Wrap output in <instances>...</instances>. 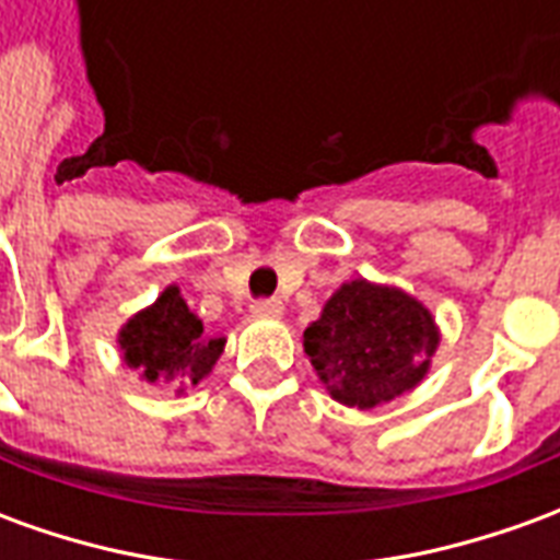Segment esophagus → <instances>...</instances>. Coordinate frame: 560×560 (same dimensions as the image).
Masks as SVG:
<instances>
[{"mask_svg": "<svg viewBox=\"0 0 560 560\" xmlns=\"http://www.w3.org/2000/svg\"><path fill=\"white\" fill-rule=\"evenodd\" d=\"M252 315L255 317H281L284 315V305L279 303V300H257L255 305H252Z\"/></svg>", "mask_w": 560, "mask_h": 560, "instance_id": "obj_1", "label": "esophagus"}]
</instances>
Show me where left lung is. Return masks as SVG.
Masks as SVG:
<instances>
[{
  "instance_id": "obj_1",
  "label": "left lung",
  "mask_w": 560,
  "mask_h": 560,
  "mask_svg": "<svg viewBox=\"0 0 560 560\" xmlns=\"http://www.w3.org/2000/svg\"><path fill=\"white\" fill-rule=\"evenodd\" d=\"M303 348L332 399L372 411L420 387L441 348V327L401 288L353 279L305 327Z\"/></svg>"
}]
</instances>
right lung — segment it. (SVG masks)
Returning a JSON list of instances; mask_svg holds the SVG:
<instances>
[{
    "label": "right lung",
    "mask_w": 560,
    "mask_h": 560,
    "mask_svg": "<svg viewBox=\"0 0 560 560\" xmlns=\"http://www.w3.org/2000/svg\"><path fill=\"white\" fill-rule=\"evenodd\" d=\"M224 336H207L203 320L188 308L176 284H167L159 300L128 317L116 332L122 363L140 381L159 384L183 396L215 369L224 353Z\"/></svg>",
    "instance_id": "obj_1"
}]
</instances>
